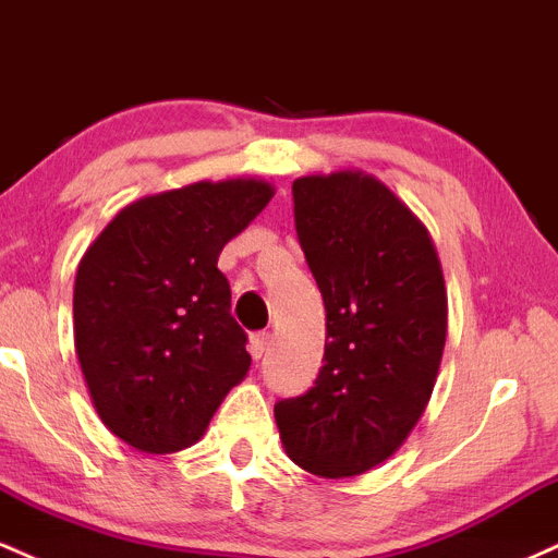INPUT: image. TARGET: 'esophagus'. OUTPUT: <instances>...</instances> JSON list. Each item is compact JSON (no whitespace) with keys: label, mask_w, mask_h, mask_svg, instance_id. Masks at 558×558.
Segmentation results:
<instances>
[{"label":"esophagus","mask_w":558,"mask_h":558,"mask_svg":"<svg viewBox=\"0 0 558 558\" xmlns=\"http://www.w3.org/2000/svg\"><path fill=\"white\" fill-rule=\"evenodd\" d=\"M267 345H270V332L259 330V332H254L252 341H248V351H252L254 360H259V356L267 351Z\"/></svg>","instance_id":"obj_1"}]
</instances>
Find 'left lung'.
Segmentation results:
<instances>
[{"mask_svg":"<svg viewBox=\"0 0 558 558\" xmlns=\"http://www.w3.org/2000/svg\"><path fill=\"white\" fill-rule=\"evenodd\" d=\"M291 191L328 336L315 386L275 403V422L301 470L362 475L430 399L446 345L444 272L425 226L373 175H310Z\"/></svg>","mask_w":558,"mask_h":558,"instance_id":"obj_1","label":"left lung"}]
</instances>
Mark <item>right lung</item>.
<instances>
[{
	"label": "right lung",
	"instance_id": "add662e5",
	"mask_svg": "<svg viewBox=\"0 0 558 558\" xmlns=\"http://www.w3.org/2000/svg\"><path fill=\"white\" fill-rule=\"evenodd\" d=\"M272 198L262 181L194 183L131 204L81 259L75 351L101 422L146 453L196 444L246 375V330L217 257Z\"/></svg>",
	"mask_w": 558,
	"mask_h": 558
}]
</instances>
